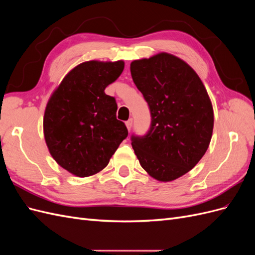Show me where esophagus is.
I'll list each match as a JSON object with an SVG mask.
<instances>
[{
  "mask_svg": "<svg viewBox=\"0 0 255 255\" xmlns=\"http://www.w3.org/2000/svg\"><path fill=\"white\" fill-rule=\"evenodd\" d=\"M126 126H127L128 129V130H130V128H132V126H133V120H132V119L128 120V121L126 122Z\"/></svg>",
  "mask_w": 255,
  "mask_h": 255,
  "instance_id": "obj_1",
  "label": "esophagus"
}]
</instances>
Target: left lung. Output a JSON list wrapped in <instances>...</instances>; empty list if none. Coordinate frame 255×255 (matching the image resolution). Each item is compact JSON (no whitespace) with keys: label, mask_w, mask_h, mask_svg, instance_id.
Instances as JSON below:
<instances>
[{"label":"left lung","mask_w":255,"mask_h":255,"mask_svg":"<svg viewBox=\"0 0 255 255\" xmlns=\"http://www.w3.org/2000/svg\"><path fill=\"white\" fill-rule=\"evenodd\" d=\"M130 74L151 112L148 133L132 136L134 152L153 179L171 182L190 171L210 145L211 99L194 69L172 54L134 60Z\"/></svg>","instance_id":"obj_1"}]
</instances>
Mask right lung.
Instances as JSON below:
<instances>
[{
    "mask_svg": "<svg viewBox=\"0 0 255 255\" xmlns=\"http://www.w3.org/2000/svg\"><path fill=\"white\" fill-rule=\"evenodd\" d=\"M125 61H85L74 67L50 97L43 134L56 163L73 175H95L109 165L128 137L116 117L117 103L104 90L117 80Z\"/></svg>",
    "mask_w": 255,
    "mask_h": 255,
    "instance_id": "1",
    "label": "right lung"
}]
</instances>
